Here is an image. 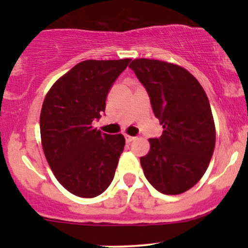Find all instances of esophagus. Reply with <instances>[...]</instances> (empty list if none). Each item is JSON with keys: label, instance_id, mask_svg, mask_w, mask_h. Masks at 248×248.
<instances>
[{"label": "esophagus", "instance_id": "esophagus-1", "mask_svg": "<svg viewBox=\"0 0 248 248\" xmlns=\"http://www.w3.org/2000/svg\"><path fill=\"white\" fill-rule=\"evenodd\" d=\"M124 139H126V142H132L135 140V136H130V135H127V134H124Z\"/></svg>", "mask_w": 248, "mask_h": 248}]
</instances>
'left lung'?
Here are the masks:
<instances>
[{
    "mask_svg": "<svg viewBox=\"0 0 248 248\" xmlns=\"http://www.w3.org/2000/svg\"><path fill=\"white\" fill-rule=\"evenodd\" d=\"M129 67L164 129L160 138L149 139V153L140 158L144 176L164 195L186 192L203 177L215 150V122L205 91L191 73L170 62L142 58Z\"/></svg>",
    "mask_w": 248,
    "mask_h": 248,
    "instance_id": "left-lung-1",
    "label": "left lung"
}]
</instances>
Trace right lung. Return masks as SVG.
I'll use <instances>...</instances> for the list:
<instances>
[{
  "instance_id": "1",
  "label": "right lung",
  "mask_w": 248,
  "mask_h": 248,
  "mask_svg": "<svg viewBox=\"0 0 248 248\" xmlns=\"http://www.w3.org/2000/svg\"><path fill=\"white\" fill-rule=\"evenodd\" d=\"M130 59L85 61L55 82L42 106V146L59 183L82 198L101 195L114 178L124 138L92 127Z\"/></svg>"
}]
</instances>
